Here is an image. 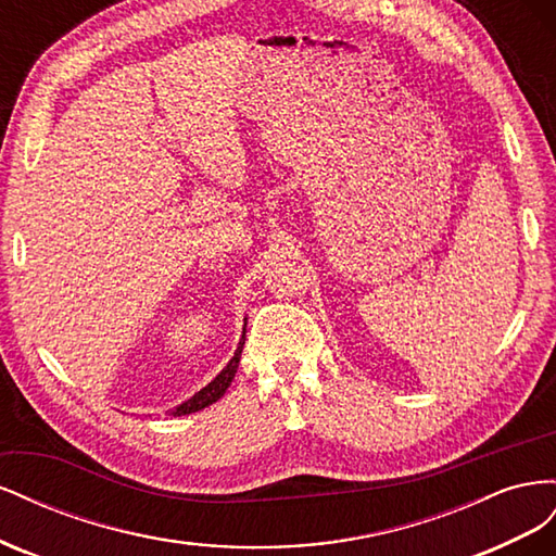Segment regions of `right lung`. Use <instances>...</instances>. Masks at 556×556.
<instances>
[{
  "mask_svg": "<svg viewBox=\"0 0 556 556\" xmlns=\"http://www.w3.org/2000/svg\"><path fill=\"white\" fill-rule=\"evenodd\" d=\"M243 343H245V327H243V333H241V341L237 345V352H233V357L229 359V364L206 387H201V390L194 396H190L188 401H182L180 406H176V410L172 413L174 417L204 410L206 406H211V403H215L217 399H220L227 392V387L231 384L233 376H237V368H239V362H241V352H243Z\"/></svg>",
  "mask_w": 556,
  "mask_h": 556,
  "instance_id": "add662e5",
  "label": "right lung"
}]
</instances>
